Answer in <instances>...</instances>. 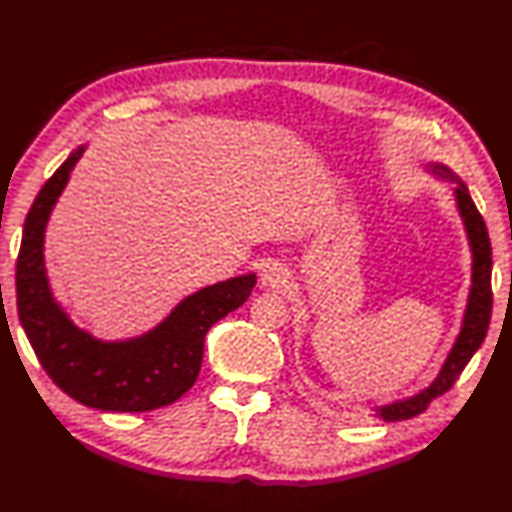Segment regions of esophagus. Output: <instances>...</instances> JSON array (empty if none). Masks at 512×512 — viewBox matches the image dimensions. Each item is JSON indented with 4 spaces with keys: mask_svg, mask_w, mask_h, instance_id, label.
<instances>
[{
    "mask_svg": "<svg viewBox=\"0 0 512 512\" xmlns=\"http://www.w3.org/2000/svg\"><path fill=\"white\" fill-rule=\"evenodd\" d=\"M289 282V269L280 263H271L263 269L260 273V284L265 286V289H282Z\"/></svg>",
    "mask_w": 512,
    "mask_h": 512,
    "instance_id": "34e87169",
    "label": "esophagus"
}]
</instances>
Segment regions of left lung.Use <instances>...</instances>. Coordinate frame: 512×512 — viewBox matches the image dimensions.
Masks as SVG:
<instances>
[{
    "mask_svg": "<svg viewBox=\"0 0 512 512\" xmlns=\"http://www.w3.org/2000/svg\"><path fill=\"white\" fill-rule=\"evenodd\" d=\"M430 169L441 178H450L456 180V204H458V213L465 221V230H467V239L471 245V256H473V267H471V291H469V302L465 310V319H463V328H460L458 339L452 347L450 356H447L443 369L439 371V376L428 386L426 391H421L408 400H400L393 404H386L376 408V415L382 417L384 421H404L410 417L421 415L423 410L428 408V404L443 393H447L458 380L460 373L467 367L471 356L478 352V347L482 345L486 330H489V321H491V308H493V291H491V269H493V260H491V241H489V230H486V223L482 215L478 213L476 204L467 191V186L460 182L454 173L443 167V165H430Z\"/></svg>",
    "mask_w": 512,
    "mask_h": 512,
    "instance_id": "8db88e82",
    "label": "left lung"
}]
</instances>
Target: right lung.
I'll list each match as a JSON object with an SVG mask.
<instances>
[{
    "label": "right lung",
    "instance_id": "obj_1",
    "mask_svg": "<svg viewBox=\"0 0 512 512\" xmlns=\"http://www.w3.org/2000/svg\"><path fill=\"white\" fill-rule=\"evenodd\" d=\"M84 147L54 171L36 195L17 256V310L39 363L73 400L110 413H145L169 406L191 389L213 323L239 308L256 276L230 278L189 295L139 339L104 343L73 326L54 302L45 276L43 239L49 213Z\"/></svg>",
    "mask_w": 512,
    "mask_h": 512
}]
</instances>
